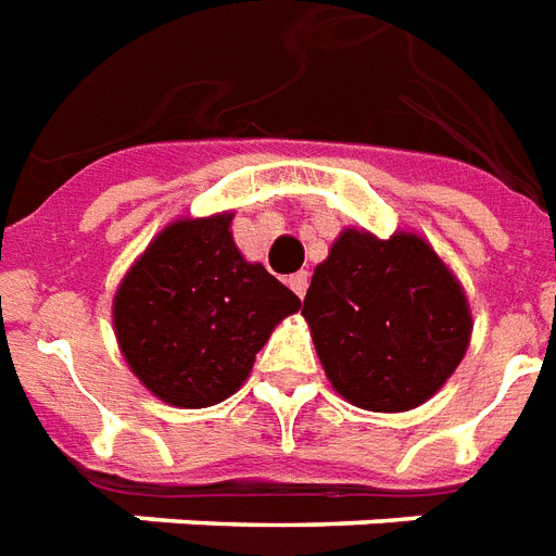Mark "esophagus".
<instances>
[{"instance_id":"esophagus-1","label":"esophagus","mask_w":556,"mask_h":556,"mask_svg":"<svg viewBox=\"0 0 556 556\" xmlns=\"http://www.w3.org/2000/svg\"><path fill=\"white\" fill-rule=\"evenodd\" d=\"M287 283H290V287H293V293L305 295V293H307V273H295V275H290V278H287Z\"/></svg>"}]
</instances>
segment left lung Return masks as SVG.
I'll return each instance as SVG.
<instances>
[{"mask_svg":"<svg viewBox=\"0 0 556 556\" xmlns=\"http://www.w3.org/2000/svg\"><path fill=\"white\" fill-rule=\"evenodd\" d=\"M302 317L331 388L367 412L424 406L456 372L473 331L459 278L412 230L388 239L340 230Z\"/></svg>","mask_w":556,"mask_h":556,"instance_id":"left-lung-1","label":"left lung"}]
</instances>
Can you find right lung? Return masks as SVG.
Wrapping results in <instances>:
<instances>
[{"label": "right lung", "mask_w": 556, "mask_h": 556, "mask_svg": "<svg viewBox=\"0 0 556 556\" xmlns=\"http://www.w3.org/2000/svg\"><path fill=\"white\" fill-rule=\"evenodd\" d=\"M233 213L177 218L150 239L112 299L121 355L177 408L216 406L249 379L263 343L302 302L230 233Z\"/></svg>", "instance_id": "add662e5"}]
</instances>
